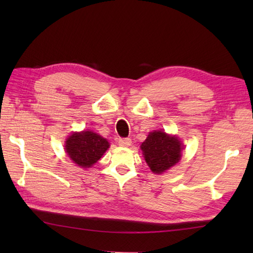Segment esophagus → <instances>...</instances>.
<instances>
[{
    "mask_svg": "<svg viewBox=\"0 0 253 253\" xmlns=\"http://www.w3.org/2000/svg\"><path fill=\"white\" fill-rule=\"evenodd\" d=\"M118 144L121 147H129L131 144V139L130 138H120L118 139Z\"/></svg>",
    "mask_w": 253,
    "mask_h": 253,
    "instance_id": "obj_1",
    "label": "esophagus"
}]
</instances>
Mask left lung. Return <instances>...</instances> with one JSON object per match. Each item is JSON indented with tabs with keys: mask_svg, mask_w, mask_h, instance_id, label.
<instances>
[{
	"mask_svg": "<svg viewBox=\"0 0 253 253\" xmlns=\"http://www.w3.org/2000/svg\"><path fill=\"white\" fill-rule=\"evenodd\" d=\"M140 148L150 169L154 174H162L179 162L182 143L176 136L155 130L149 133Z\"/></svg>",
	"mask_w": 253,
	"mask_h": 253,
	"instance_id": "left-lung-1",
	"label": "left lung"
}]
</instances>
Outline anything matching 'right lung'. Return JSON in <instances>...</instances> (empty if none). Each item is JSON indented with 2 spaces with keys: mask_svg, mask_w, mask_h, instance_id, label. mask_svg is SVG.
<instances>
[{
  "mask_svg": "<svg viewBox=\"0 0 253 253\" xmlns=\"http://www.w3.org/2000/svg\"><path fill=\"white\" fill-rule=\"evenodd\" d=\"M109 148L105 138L90 130L73 132L65 141L67 155L83 169H89L98 162Z\"/></svg>",
  "mask_w": 253,
  "mask_h": 253,
  "instance_id": "1",
  "label": "right lung"
}]
</instances>
